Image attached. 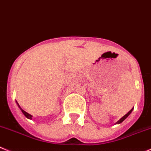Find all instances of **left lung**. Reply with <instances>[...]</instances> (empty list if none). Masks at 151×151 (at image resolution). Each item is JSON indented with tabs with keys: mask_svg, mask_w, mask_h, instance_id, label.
Returning <instances> with one entry per match:
<instances>
[{
	"mask_svg": "<svg viewBox=\"0 0 151 151\" xmlns=\"http://www.w3.org/2000/svg\"><path fill=\"white\" fill-rule=\"evenodd\" d=\"M133 109H130V110H129V112H127V114H126V115H124V116H123V117H122V118H121L120 120H118V122H116V123H115V124H121V123H122V122H124V120H125V119H126V118H127V117H128V116H129V115H130V113H131V112H132V111H133Z\"/></svg>",
	"mask_w": 151,
	"mask_h": 151,
	"instance_id": "8db88e82",
	"label": "left lung"
}]
</instances>
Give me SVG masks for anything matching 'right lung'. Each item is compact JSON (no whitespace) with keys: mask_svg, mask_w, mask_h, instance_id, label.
<instances>
[{"mask_svg":"<svg viewBox=\"0 0 151 151\" xmlns=\"http://www.w3.org/2000/svg\"><path fill=\"white\" fill-rule=\"evenodd\" d=\"M16 104H17V105H18V107L20 108L21 111H22V113H23L24 115H25V117H26V118H29V119H32V118H33V115H31L30 114L27 113V112H25V111L24 110V109H22V107H21V106H20V105H19V104H18V103L17 102V101H16Z\"/></svg>","mask_w":151,"mask_h":151,"instance_id":"right-lung-1","label":"right lung"}]
</instances>
